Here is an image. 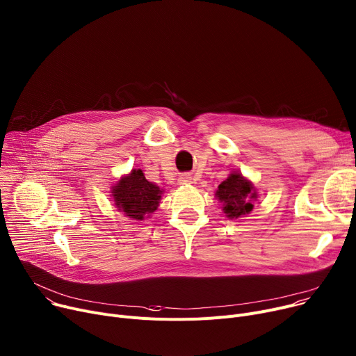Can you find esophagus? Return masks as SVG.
I'll list each match as a JSON object with an SVG mask.
<instances>
[{
	"instance_id": "34e87169",
	"label": "esophagus",
	"mask_w": 356,
	"mask_h": 356,
	"mask_svg": "<svg viewBox=\"0 0 356 356\" xmlns=\"http://www.w3.org/2000/svg\"><path fill=\"white\" fill-rule=\"evenodd\" d=\"M179 183H180V184H191V183H192V176L188 175V173L181 175V176L179 177Z\"/></svg>"
}]
</instances>
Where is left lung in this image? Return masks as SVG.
I'll return each mask as SVG.
<instances>
[{
  "mask_svg": "<svg viewBox=\"0 0 356 356\" xmlns=\"http://www.w3.org/2000/svg\"><path fill=\"white\" fill-rule=\"evenodd\" d=\"M216 197L223 203V210L230 219H238L252 211V202L257 197L253 184L241 173L230 176L219 184Z\"/></svg>",
  "mask_w": 356,
  "mask_h": 356,
  "instance_id": "obj_1",
  "label": "left lung"
}]
</instances>
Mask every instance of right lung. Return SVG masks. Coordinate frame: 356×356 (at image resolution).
I'll return each instance as SVG.
<instances>
[{
  "mask_svg": "<svg viewBox=\"0 0 356 356\" xmlns=\"http://www.w3.org/2000/svg\"><path fill=\"white\" fill-rule=\"evenodd\" d=\"M114 204L124 215L134 219L143 220L145 215L153 213L161 197L159 186L149 181L140 169L131 170V173L123 177L113 188Z\"/></svg>",
  "mask_w": 356,
  "mask_h": 356,
  "instance_id": "right-lung-1",
  "label": "right lung"
}]
</instances>
